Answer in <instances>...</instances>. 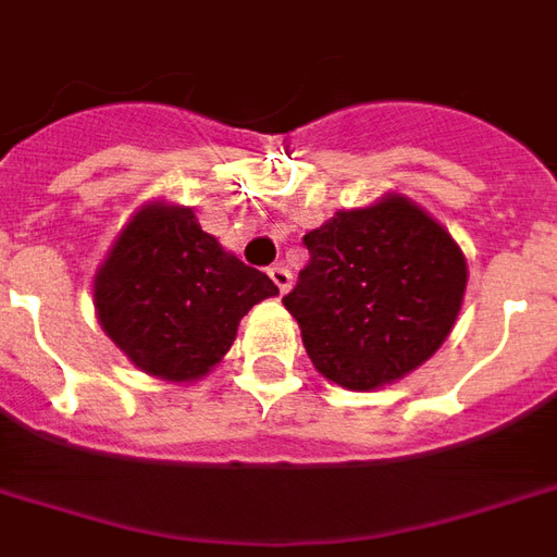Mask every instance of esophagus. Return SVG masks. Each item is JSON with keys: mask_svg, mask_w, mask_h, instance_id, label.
<instances>
[{"mask_svg": "<svg viewBox=\"0 0 557 557\" xmlns=\"http://www.w3.org/2000/svg\"><path fill=\"white\" fill-rule=\"evenodd\" d=\"M268 277L274 280V286H277L283 295L292 289V274H289V268H283V265H271L268 268Z\"/></svg>", "mask_w": 557, "mask_h": 557, "instance_id": "1", "label": "esophagus"}]
</instances>
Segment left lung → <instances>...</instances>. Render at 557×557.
Masks as SVG:
<instances>
[{
  "label": "left lung",
  "mask_w": 557,
  "mask_h": 557,
  "mask_svg": "<svg viewBox=\"0 0 557 557\" xmlns=\"http://www.w3.org/2000/svg\"><path fill=\"white\" fill-rule=\"evenodd\" d=\"M304 245L310 262L283 307L327 381L357 393L401 381L455 327L467 257L413 200L342 209Z\"/></svg>",
  "instance_id": "left-lung-1"
}]
</instances>
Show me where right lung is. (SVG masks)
I'll return each mask as SVG.
<instances>
[{
	"instance_id": "obj_1",
	"label": "right lung",
	"mask_w": 557,
	"mask_h": 557,
	"mask_svg": "<svg viewBox=\"0 0 557 557\" xmlns=\"http://www.w3.org/2000/svg\"><path fill=\"white\" fill-rule=\"evenodd\" d=\"M274 295L268 274L203 233L188 206L162 200L129 218L94 277L106 336L141 372L174 383L221 362L238 321Z\"/></svg>"
}]
</instances>
